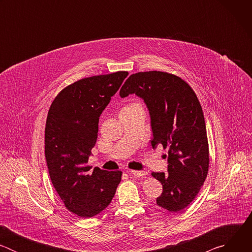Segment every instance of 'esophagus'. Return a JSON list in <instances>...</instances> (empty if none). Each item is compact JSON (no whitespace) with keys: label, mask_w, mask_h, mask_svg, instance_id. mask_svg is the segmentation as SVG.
<instances>
[{"label":"esophagus","mask_w":252,"mask_h":252,"mask_svg":"<svg viewBox=\"0 0 252 252\" xmlns=\"http://www.w3.org/2000/svg\"><path fill=\"white\" fill-rule=\"evenodd\" d=\"M127 173L132 174V175L137 176V177H145L148 174L147 171H138V170H128Z\"/></svg>","instance_id":"obj_1"}]
</instances>
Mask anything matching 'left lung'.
I'll use <instances>...</instances> for the list:
<instances>
[{"label":"left lung","instance_id":"left-lung-1","mask_svg":"<svg viewBox=\"0 0 252 252\" xmlns=\"http://www.w3.org/2000/svg\"><path fill=\"white\" fill-rule=\"evenodd\" d=\"M130 94L148 106L153 149L158 145L168 149L167 173L152 172L162 185L157 203L168 211H181L195 198L208 172V140L200 102L186 81L165 71L129 76L120 95Z\"/></svg>","mask_w":252,"mask_h":252}]
</instances>
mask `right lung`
Returning <instances> with one entry per match:
<instances>
[{
    "instance_id": "add662e5",
    "label": "right lung",
    "mask_w": 252,
    "mask_h": 252,
    "mask_svg": "<svg viewBox=\"0 0 252 252\" xmlns=\"http://www.w3.org/2000/svg\"><path fill=\"white\" fill-rule=\"evenodd\" d=\"M127 71L85 78L63 89L52 102L45 128V155L52 184L64 206L90 219L109 205L123 172L98 167L89 157L97 138L98 121Z\"/></svg>"
}]
</instances>
